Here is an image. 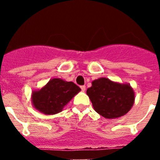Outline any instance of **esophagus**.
I'll return each mask as SVG.
<instances>
[{
  "label": "esophagus",
  "mask_w": 160,
  "mask_h": 160,
  "mask_svg": "<svg viewBox=\"0 0 160 160\" xmlns=\"http://www.w3.org/2000/svg\"><path fill=\"white\" fill-rule=\"evenodd\" d=\"M81 89H82V90L83 92H84L85 90H86V86H81Z\"/></svg>",
  "instance_id": "1"
}]
</instances>
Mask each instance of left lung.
I'll list each match as a JSON object with an SVG mask.
<instances>
[{"label": "left lung", "mask_w": 160, "mask_h": 160, "mask_svg": "<svg viewBox=\"0 0 160 160\" xmlns=\"http://www.w3.org/2000/svg\"><path fill=\"white\" fill-rule=\"evenodd\" d=\"M87 94L94 111L110 119L125 115L135 102V91L131 85L113 82L107 78L94 80Z\"/></svg>", "instance_id": "left-lung-1"}]
</instances>
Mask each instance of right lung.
Masks as SVG:
<instances>
[{"label":"right lung","instance_id":"obj_1","mask_svg":"<svg viewBox=\"0 0 160 160\" xmlns=\"http://www.w3.org/2000/svg\"><path fill=\"white\" fill-rule=\"evenodd\" d=\"M81 89L72 82L52 78L40 90L32 92V104L42 114L52 115L61 112Z\"/></svg>","mask_w":160,"mask_h":160}]
</instances>
